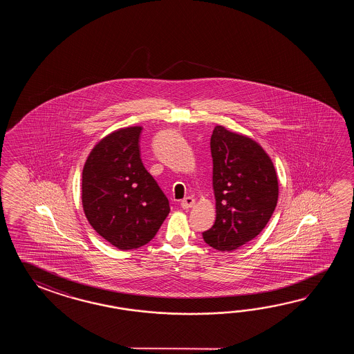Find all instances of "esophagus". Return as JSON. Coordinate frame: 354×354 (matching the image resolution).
Listing matches in <instances>:
<instances>
[{"label":"esophagus","mask_w":354,"mask_h":354,"mask_svg":"<svg viewBox=\"0 0 354 354\" xmlns=\"http://www.w3.org/2000/svg\"><path fill=\"white\" fill-rule=\"evenodd\" d=\"M194 206H195V198L191 197V196L185 197V198L180 201V207L185 209V210H188V209H191V207H194Z\"/></svg>","instance_id":"obj_1"}]
</instances>
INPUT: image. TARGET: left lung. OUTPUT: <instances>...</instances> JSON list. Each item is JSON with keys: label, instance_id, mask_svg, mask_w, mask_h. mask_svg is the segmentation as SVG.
<instances>
[{"label": "left lung", "instance_id": "8db88e82", "mask_svg": "<svg viewBox=\"0 0 354 354\" xmlns=\"http://www.w3.org/2000/svg\"><path fill=\"white\" fill-rule=\"evenodd\" d=\"M216 220L203 241L232 252L254 239L279 200V180L270 156L252 138L216 127L211 136Z\"/></svg>", "mask_w": 354, "mask_h": 354}]
</instances>
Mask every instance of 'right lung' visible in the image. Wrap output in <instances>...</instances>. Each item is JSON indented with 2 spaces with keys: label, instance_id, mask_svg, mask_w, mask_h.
<instances>
[{
  "label": "right lung",
  "instance_id": "obj_1",
  "mask_svg": "<svg viewBox=\"0 0 354 354\" xmlns=\"http://www.w3.org/2000/svg\"><path fill=\"white\" fill-rule=\"evenodd\" d=\"M142 127L121 128L91 151L82 172V206L91 226L121 250L151 241L169 203L140 159Z\"/></svg>",
  "mask_w": 354,
  "mask_h": 354
}]
</instances>
